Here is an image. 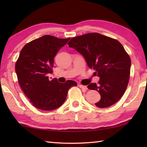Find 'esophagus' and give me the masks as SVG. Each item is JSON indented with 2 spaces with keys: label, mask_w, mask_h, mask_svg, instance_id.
<instances>
[{
  "label": "esophagus",
  "mask_w": 147,
  "mask_h": 147,
  "mask_svg": "<svg viewBox=\"0 0 147 147\" xmlns=\"http://www.w3.org/2000/svg\"><path fill=\"white\" fill-rule=\"evenodd\" d=\"M79 86L80 87V88H82V89H83V90H87V87H86V86H85V85H79Z\"/></svg>",
  "instance_id": "34e87169"
}]
</instances>
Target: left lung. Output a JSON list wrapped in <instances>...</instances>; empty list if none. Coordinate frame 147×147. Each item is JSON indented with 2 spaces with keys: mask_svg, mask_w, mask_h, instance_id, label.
Returning <instances> with one entry per match:
<instances>
[{
  "mask_svg": "<svg viewBox=\"0 0 147 147\" xmlns=\"http://www.w3.org/2000/svg\"><path fill=\"white\" fill-rule=\"evenodd\" d=\"M69 47L82 54L94 74L100 80L92 83L88 88L98 91L100 100L96 107L105 108L115 104L126 91L128 84L131 59L117 40L98 33L74 37L69 42Z\"/></svg>",
  "mask_w": 147,
  "mask_h": 147,
  "instance_id": "1",
  "label": "left lung"
}]
</instances>
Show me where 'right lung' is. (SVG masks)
<instances>
[{
  "mask_svg": "<svg viewBox=\"0 0 147 147\" xmlns=\"http://www.w3.org/2000/svg\"><path fill=\"white\" fill-rule=\"evenodd\" d=\"M70 38H58L44 35L23 47L15 65L18 82L30 102L42 111H52L60 107L67 97L74 81L59 83L49 79L52 73L54 59L59 50Z\"/></svg>",
  "mask_w": 147,
  "mask_h": 147,
  "instance_id": "1",
  "label": "right lung"
}]
</instances>
